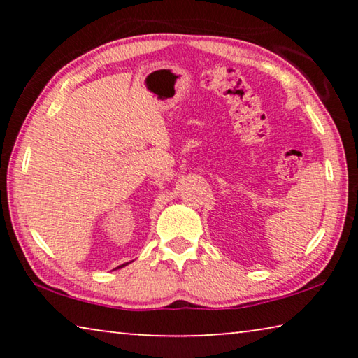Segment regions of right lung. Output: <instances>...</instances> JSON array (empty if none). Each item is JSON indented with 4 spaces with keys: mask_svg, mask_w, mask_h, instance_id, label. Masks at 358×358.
<instances>
[{
    "mask_svg": "<svg viewBox=\"0 0 358 358\" xmlns=\"http://www.w3.org/2000/svg\"><path fill=\"white\" fill-rule=\"evenodd\" d=\"M128 264H129V262H126V264H123V265H118L117 268H123V266H126V265H128ZM117 268H115V270H117Z\"/></svg>",
    "mask_w": 358,
    "mask_h": 358,
    "instance_id": "obj_1",
    "label": "right lung"
}]
</instances>
